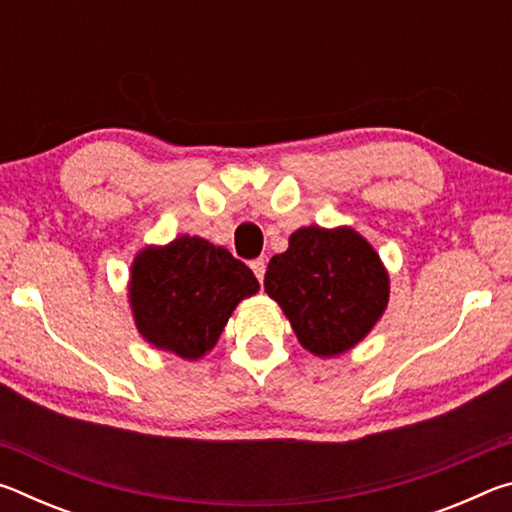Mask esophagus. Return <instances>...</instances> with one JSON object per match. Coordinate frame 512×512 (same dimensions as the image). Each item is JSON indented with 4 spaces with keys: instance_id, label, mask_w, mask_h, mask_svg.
Returning a JSON list of instances; mask_svg holds the SVG:
<instances>
[{
    "instance_id": "obj_1",
    "label": "esophagus",
    "mask_w": 512,
    "mask_h": 512,
    "mask_svg": "<svg viewBox=\"0 0 512 512\" xmlns=\"http://www.w3.org/2000/svg\"><path fill=\"white\" fill-rule=\"evenodd\" d=\"M250 268H253V273L257 275V280L264 282V273H266V262H264V259L262 257L253 259V262H250Z\"/></svg>"
}]
</instances>
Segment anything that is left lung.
Listing matches in <instances>:
<instances>
[{"label": "left lung", "mask_w": 512, "mask_h": 512, "mask_svg": "<svg viewBox=\"0 0 512 512\" xmlns=\"http://www.w3.org/2000/svg\"><path fill=\"white\" fill-rule=\"evenodd\" d=\"M264 291L289 318L302 348L332 359L359 345L379 323L391 298V277L370 241L350 225H307L268 262Z\"/></svg>", "instance_id": "8db88e82"}]
</instances>
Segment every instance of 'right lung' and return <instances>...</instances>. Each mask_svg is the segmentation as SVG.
I'll return each mask as SVG.
<instances>
[{"label":"right lung","mask_w":512,"mask_h":512,"mask_svg":"<svg viewBox=\"0 0 512 512\" xmlns=\"http://www.w3.org/2000/svg\"><path fill=\"white\" fill-rule=\"evenodd\" d=\"M257 291V277L230 250L189 235L142 248L128 277L137 332L155 350L187 361L210 354L232 311Z\"/></svg>","instance_id":"obj_1"}]
</instances>
